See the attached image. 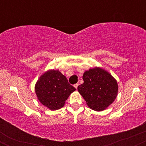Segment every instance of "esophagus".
I'll return each instance as SVG.
<instances>
[{"label": "esophagus", "instance_id": "obj_1", "mask_svg": "<svg viewBox=\"0 0 146 146\" xmlns=\"http://www.w3.org/2000/svg\"><path fill=\"white\" fill-rule=\"evenodd\" d=\"M78 84H74V87H75V88H76V89H77V88H78Z\"/></svg>", "mask_w": 146, "mask_h": 146}]
</instances>
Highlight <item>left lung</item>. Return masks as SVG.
I'll return each instance as SVG.
<instances>
[{"instance_id":"1","label":"left lung","mask_w":146,"mask_h":146,"mask_svg":"<svg viewBox=\"0 0 146 146\" xmlns=\"http://www.w3.org/2000/svg\"><path fill=\"white\" fill-rule=\"evenodd\" d=\"M84 83L78 87L86 104L95 111L108 108L118 94V84L110 73L104 68L95 67L84 73Z\"/></svg>"}]
</instances>
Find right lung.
<instances>
[{
	"label": "right lung",
	"instance_id": "1",
	"mask_svg": "<svg viewBox=\"0 0 146 146\" xmlns=\"http://www.w3.org/2000/svg\"><path fill=\"white\" fill-rule=\"evenodd\" d=\"M76 90L58 70H48L40 77L35 85L38 100L49 110L62 108L69 95Z\"/></svg>",
	"mask_w": 146,
	"mask_h": 146
}]
</instances>
